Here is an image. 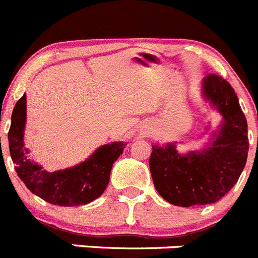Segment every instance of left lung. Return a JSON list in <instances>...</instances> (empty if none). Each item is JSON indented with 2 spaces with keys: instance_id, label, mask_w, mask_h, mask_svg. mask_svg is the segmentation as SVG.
Segmentation results:
<instances>
[{
  "instance_id": "8db88e82",
  "label": "left lung",
  "mask_w": 258,
  "mask_h": 258,
  "mask_svg": "<svg viewBox=\"0 0 258 258\" xmlns=\"http://www.w3.org/2000/svg\"><path fill=\"white\" fill-rule=\"evenodd\" d=\"M203 94L224 117L210 148L181 155L173 144L153 145L149 159L157 191L180 207L220 201L238 182L247 162V119L231 85L211 73L203 81Z\"/></svg>"
}]
</instances>
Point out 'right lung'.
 I'll use <instances>...</instances> for the list:
<instances>
[{"label":"right lung","instance_id":"obj_1","mask_svg":"<svg viewBox=\"0 0 258 258\" xmlns=\"http://www.w3.org/2000/svg\"><path fill=\"white\" fill-rule=\"evenodd\" d=\"M25 99L24 94L15 104L8 135L11 159L20 180L33 194L55 206L74 207L99 198L108 185L113 163L123 153L127 144H106L78 166L47 172L27 158L28 150L24 149L23 143L27 113Z\"/></svg>","mask_w":258,"mask_h":258}]
</instances>
